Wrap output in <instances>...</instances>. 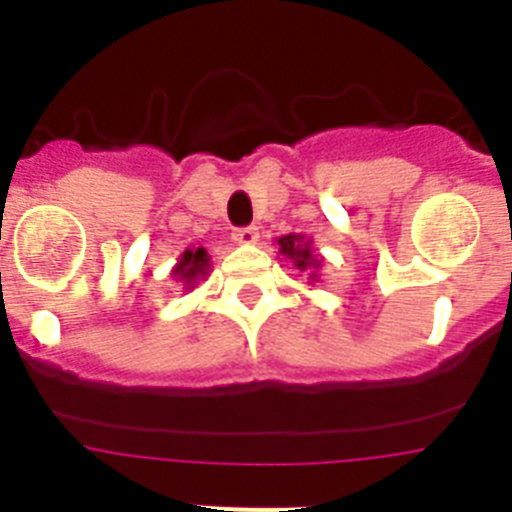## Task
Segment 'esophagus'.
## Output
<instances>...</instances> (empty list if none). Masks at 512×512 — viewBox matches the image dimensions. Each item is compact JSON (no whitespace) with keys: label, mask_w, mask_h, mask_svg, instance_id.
I'll return each instance as SVG.
<instances>
[{"label":"esophagus","mask_w":512,"mask_h":512,"mask_svg":"<svg viewBox=\"0 0 512 512\" xmlns=\"http://www.w3.org/2000/svg\"><path fill=\"white\" fill-rule=\"evenodd\" d=\"M233 241L243 243V246H251V243L259 241V228L256 225H246V228L233 230Z\"/></svg>","instance_id":"obj_1"}]
</instances>
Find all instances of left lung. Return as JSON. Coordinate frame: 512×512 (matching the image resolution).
Instances as JSON below:
<instances>
[{"label": "left lung", "mask_w": 512, "mask_h": 512, "mask_svg": "<svg viewBox=\"0 0 512 512\" xmlns=\"http://www.w3.org/2000/svg\"><path fill=\"white\" fill-rule=\"evenodd\" d=\"M277 243H279V253H282V256H287V259L292 261V264H295L300 271H307L312 282H318V271H320V266H323V259H320L318 253L312 251L310 238H305V235L289 233V235H282Z\"/></svg>", "instance_id": "left-lung-1"}]
</instances>
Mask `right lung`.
I'll return each mask as SVG.
<instances>
[{
	"label": "right lung",
	"instance_id": "add662e5",
	"mask_svg": "<svg viewBox=\"0 0 512 512\" xmlns=\"http://www.w3.org/2000/svg\"><path fill=\"white\" fill-rule=\"evenodd\" d=\"M207 271H210V256H207L205 248H187L171 274H174L176 282H182L184 287L192 289L200 279L207 277Z\"/></svg>",
	"mask_w": 512,
	"mask_h": 512
}]
</instances>
